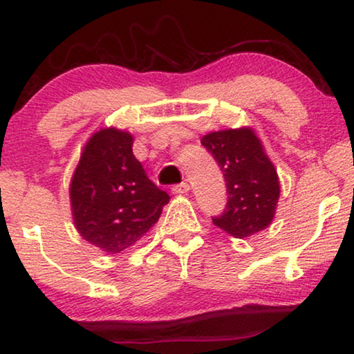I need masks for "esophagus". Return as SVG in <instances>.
I'll use <instances>...</instances> for the list:
<instances>
[{"label": "esophagus", "mask_w": 354, "mask_h": 354, "mask_svg": "<svg viewBox=\"0 0 354 354\" xmlns=\"http://www.w3.org/2000/svg\"><path fill=\"white\" fill-rule=\"evenodd\" d=\"M189 190H190L189 183H181V184H178V186L173 187V192L179 194V195H187Z\"/></svg>", "instance_id": "obj_1"}]
</instances>
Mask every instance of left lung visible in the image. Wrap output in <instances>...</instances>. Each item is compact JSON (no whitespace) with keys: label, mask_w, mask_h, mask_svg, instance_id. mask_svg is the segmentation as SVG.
Instances as JSON below:
<instances>
[{"label":"left lung","mask_w":354,"mask_h":354,"mask_svg":"<svg viewBox=\"0 0 354 354\" xmlns=\"http://www.w3.org/2000/svg\"><path fill=\"white\" fill-rule=\"evenodd\" d=\"M223 171L227 209L212 218L234 238H249L271 225L280 197V181L261 140L249 126L223 129L201 137Z\"/></svg>","instance_id":"left-lung-1"}]
</instances>
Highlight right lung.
<instances>
[{"mask_svg":"<svg viewBox=\"0 0 354 354\" xmlns=\"http://www.w3.org/2000/svg\"><path fill=\"white\" fill-rule=\"evenodd\" d=\"M132 145L133 136L124 129H99L83 147L71 179L75 230L105 254H120L142 239L170 201L145 175Z\"/></svg>","mask_w":354,"mask_h":354,"instance_id":"obj_1","label":"right lung"}]
</instances>
